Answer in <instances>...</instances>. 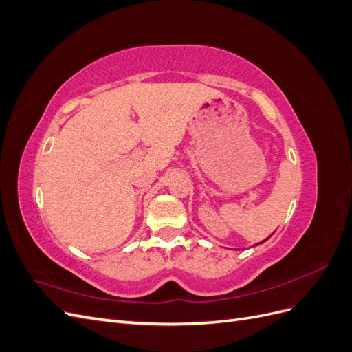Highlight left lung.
<instances>
[{"label":"left lung","instance_id":"left-lung-1","mask_svg":"<svg viewBox=\"0 0 352 352\" xmlns=\"http://www.w3.org/2000/svg\"><path fill=\"white\" fill-rule=\"evenodd\" d=\"M265 241H267V239H264V241H263V242H265Z\"/></svg>","mask_w":352,"mask_h":352}]
</instances>
